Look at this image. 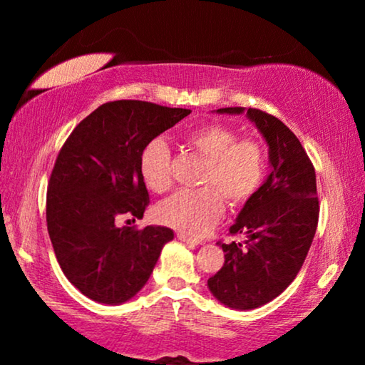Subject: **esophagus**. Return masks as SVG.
Listing matches in <instances>:
<instances>
[{
    "label": "esophagus",
    "instance_id": "esophagus-1",
    "mask_svg": "<svg viewBox=\"0 0 365 365\" xmlns=\"http://www.w3.org/2000/svg\"><path fill=\"white\" fill-rule=\"evenodd\" d=\"M178 239H179V241L186 242V244H191V246H199V244H201L199 239L189 236V234H186V232H178Z\"/></svg>",
    "mask_w": 365,
    "mask_h": 365
}]
</instances>
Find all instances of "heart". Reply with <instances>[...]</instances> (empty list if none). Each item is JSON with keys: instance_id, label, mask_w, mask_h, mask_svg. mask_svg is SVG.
Here are the masks:
<instances>
[{"instance_id": "obj_1", "label": "heart", "mask_w": 365, "mask_h": 365, "mask_svg": "<svg viewBox=\"0 0 365 365\" xmlns=\"http://www.w3.org/2000/svg\"><path fill=\"white\" fill-rule=\"evenodd\" d=\"M191 149L206 159L197 191H179L154 209L164 226L201 236L224 212V199L241 206L261 186L266 169L264 151L252 139H237L224 124H204L184 136ZM139 173L153 192H164L173 182L171 149L163 138H154L143 148Z\"/></svg>"}]
</instances>
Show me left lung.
<instances>
[{
    "mask_svg": "<svg viewBox=\"0 0 365 365\" xmlns=\"http://www.w3.org/2000/svg\"><path fill=\"white\" fill-rule=\"evenodd\" d=\"M217 114H246L269 148V171L244 204L231 234L244 242L221 244L224 266L207 287L226 307L251 311L289 287L311 247L319 219L316 171L291 129L252 108H221Z\"/></svg>",
    "mask_w": 365,
    "mask_h": 365,
    "instance_id": "1",
    "label": "left lung"
}]
</instances>
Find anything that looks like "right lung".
<instances>
[{
  "label": "right lung",
  "mask_w": 365,
  "mask_h": 365,
  "mask_svg": "<svg viewBox=\"0 0 365 365\" xmlns=\"http://www.w3.org/2000/svg\"><path fill=\"white\" fill-rule=\"evenodd\" d=\"M191 109L146 101L106 103L74 128L48 184L46 221L68 281L99 304L119 306L146 286L164 244V226L119 227L143 217L149 192L139 173L143 148Z\"/></svg>",
  "instance_id": "add662e5"
}]
</instances>
